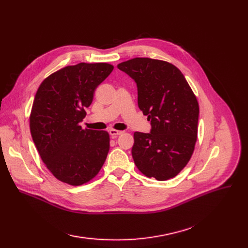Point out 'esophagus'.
<instances>
[{
	"label": "esophagus",
	"instance_id": "esophagus-1",
	"mask_svg": "<svg viewBox=\"0 0 248 248\" xmlns=\"http://www.w3.org/2000/svg\"><path fill=\"white\" fill-rule=\"evenodd\" d=\"M108 133H109V135H110L112 138H116L117 136L122 135L124 132H122V131H116V129H109Z\"/></svg>",
	"mask_w": 248,
	"mask_h": 248
}]
</instances>
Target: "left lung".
Instances as JSON below:
<instances>
[{
	"label": "left lung",
	"mask_w": 248,
	"mask_h": 248,
	"mask_svg": "<svg viewBox=\"0 0 248 248\" xmlns=\"http://www.w3.org/2000/svg\"><path fill=\"white\" fill-rule=\"evenodd\" d=\"M138 87V104L151 133L134 134L133 159L149 178L166 181L188 164L198 134L199 104L175 65L152 58H134L117 65Z\"/></svg>",
	"instance_id": "left-lung-1"
}]
</instances>
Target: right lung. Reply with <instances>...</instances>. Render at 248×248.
<instances>
[{
    "label": "right lung",
    "mask_w": 248,
    "mask_h": 248,
    "mask_svg": "<svg viewBox=\"0 0 248 248\" xmlns=\"http://www.w3.org/2000/svg\"><path fill=\"white\" fill-rule=\"evenodd\" d=\"M112 70L108 63H78L52 73L37 90L31 136L48 170L64 183H87L106 162L108 133L83 129L80 123L96 87Z\"/></svg>",
    "instance_id": "1"
}]
</instances>
